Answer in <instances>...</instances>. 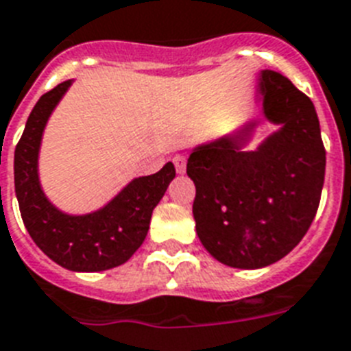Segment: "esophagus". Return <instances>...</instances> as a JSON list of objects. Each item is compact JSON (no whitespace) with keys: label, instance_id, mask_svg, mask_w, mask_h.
Returning <instances> with one entry per match:
<instances>
[{"label":"esophagus","instance_id":"obj_1","mask_svg":"<svg viewBox=\"0 0 351 351\" xmlns=\"http://www.w3.org/2000/svg\"><path fill=\"white\" fill-rule=\"evenodd\" d=\"M175 167H176V173H180L184 175L185 173V167H187V160H185V156H175Z\"/></svg>","mask_w":351,"mask_h":351}]
</instances>
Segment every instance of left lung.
<instances>
[{
  "label": "left lung",
  "instance_id": "1",
  "mask_svg": "<svg viewBox=\"0 0 351 351\" xmlns=\"http://www.w3.org/2000/svg\"><path fill=\"white\" fill-rule=\"evenodd\" d=\"M265 121L278 124L256 149L245 146L259 121L196 146L187 175L196 185L193 216L207 252L234 269H261L289 254L314 221L326 151L315 108L281 73L258 81Z\"/></svg>",
  "mask_w": 351,
  "mask_h": 351
}]
</instances>
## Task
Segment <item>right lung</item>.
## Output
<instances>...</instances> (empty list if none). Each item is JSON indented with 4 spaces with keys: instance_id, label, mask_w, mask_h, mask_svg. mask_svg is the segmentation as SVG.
<instances>
[{
    "instance_id": "add662e5",
    "label": "right lung",
    "mask_w": 351,
    "mask_h": 351,
    "mask_svg": "<svg viewBox=\"0 0 351 351\" xmlns=\"http://www.w3.org/2000/svg\"><path fill=\"white\" fill-rule=\"evenodd\" d=\"M72 79L37 101L14 153V185L23 223L48 258L73 272H101L126 263L144 243L153 209L175 178L167 162L158 173L133 178L113 200L88 215H68L48 200L39 182L43 131Z\"/></svg>"
}]
</instances>
